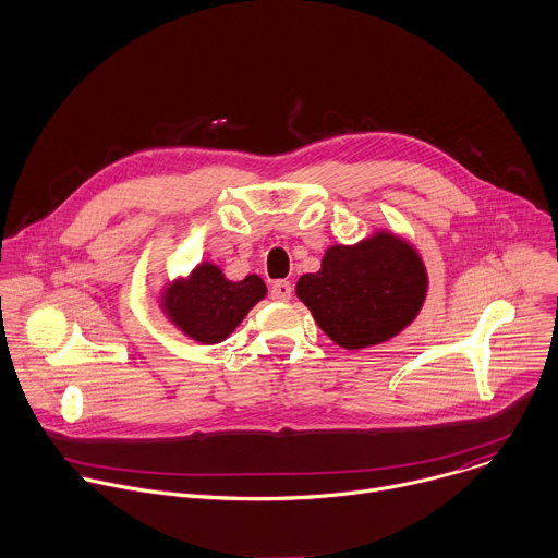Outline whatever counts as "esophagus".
Here are the masks:
<instances>
[{"label": "esophagus", "mask_w": 558, "mask_h": 558, "mask_svg": "<svg viewBox=\"0 0 558 558\" xmlns=\"http://www.w3.org/2000/svg\"><path fill=\"white\" fill-rule=\"evenodd\" d=\"M291 293H293V287L287 280H278V282L271 284V298L278 300V302H289Z\"/></svg>", "instance_id": "1"}]
</instances>
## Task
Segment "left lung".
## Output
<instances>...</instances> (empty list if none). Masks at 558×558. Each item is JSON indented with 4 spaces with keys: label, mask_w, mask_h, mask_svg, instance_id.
Masks as SVG:
<instances>
[{
    "label": "left lung",
    "mask_w": 558,
    "mask_h": 558,
    "mask_svg": "<svg viewBox=\"0 0 558 558\" xmlns=\"http://www.w3.org/2000/svg\"><path fill=\"white\" fill-rule=\"evenodd\" d=\"M317 326L341 348L384 343L410 326L427 295V269L401 236L379 230L356 245H332L315 274L295 284Z\"/></svg>",
    "instance_id": "left-lung-1"
}]
</instances>
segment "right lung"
<instances>
[{
	"mask_svg": "<svg viewBox=\"0 0 558 558\" xmlns=\"http://www.w3.org/2000/svg\"><path fill=\"white\" fill-rule=\"evenodd\" d=\"M265 295L267 284L260 276L250 274L234 282L219 265L202 263L189 278L166 284L159 306L183 335L199 343H219Z\"/></svg>",
	"mask_w": 558,
	"mask_h": 558,
	"instance_id": "1",
	"label": "right lung"
}]
</instances>
